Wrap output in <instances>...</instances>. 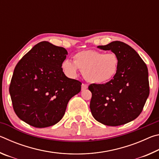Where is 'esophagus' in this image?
<instances>
[{
    "label": "esophagus",
    "instance_id": "1",
    "mask_svg": "<svg viewBox=\"0 0 159 159\" xmlns=\"http://www.w3.org/2000/svg\"><path fill=\"white\" fill-rule=\"evenodd\" d=\"M88 87V85L87 84H85V83H83V84L81 85V90H84L85 89H87Z\"/></svg>",
    "mask_w": 159,
    "mask_h": 159
}]
</instances>
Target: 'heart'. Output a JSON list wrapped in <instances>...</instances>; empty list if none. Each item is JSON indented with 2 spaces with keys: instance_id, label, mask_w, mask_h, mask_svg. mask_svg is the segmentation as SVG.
Wrapping results in <instances>:
<instances>
[{
  "instance_id": "obj_1",
  "label": "heart",
  "mask_w": 159,
  "mask_h": 159,
  "mask_svg": "<svg viewBox=\"0 0 159 159\" xmlns=\"http://www.w3.org/2000/svg\"><path fill=\"white\" fill-rule=\"evenodd\" d=\"M74 62L64 60L61 68L67 76L75 77L79 69L88 82L102 84L111 80L117 74L120 59L114 52L95 50L80 51L73 56Z\"/></svg>"
}]
</instances>
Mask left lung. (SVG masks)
<instances>
[{"label":"left lung","mask_w":159,"mask_h":159,"mask_svg":"<svg viewBox=\"0 0 159 159\" xmlns=\"http://www.w3.org/2000/svg\"><path fill=\"white\" fill-rule=\"evenodd\" d=\"M98 48L116 53L120 64L111 80L88 87L92 93L91 113L104 125L125 124L141 114L149 95L147 66L138 52L125 43L113 41Z\"/></svg>","instance_id":"left-lung-1"}]
</instances>
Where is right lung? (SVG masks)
Returning a JSON list of instances; mask_svg holds the SVG:
<instances>
[{
  "label": "right lung",
  "instance_id": "obj_1",
  "mask_svg": "<svg viewBox=\"0 0 159 159\" xmlns=\"http://www.w3.org/2000/svg\"><path fill=\"white\" fill-rule=\"evenodd\" d=\"M67 51L48 41L36 44L18 61L9 91L17 116L36 128L58 123L72 97L81 90L80 81L67 78L61 64Z\"/></svg>",
  "mask_w": 159,
  "mask_h": 159
}]
</instances>
